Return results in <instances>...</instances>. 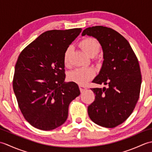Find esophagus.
I'll return each instance as SVG.
<instances>
[{
  "instance_id": "obj_1",
  "label": "esophagus",
  "mask_w": 152,
  "mask_h": 152,
  "mask_svg": "<svg viewBox=\"0 0 152 152\" xmlns=\"http://www.w3.org/2000/svg\"><path fill=\"white\" fill-rule=\"evenodd\" d=\"M79 88L80 89V91L81 92H83V91H85V90L87 89V88H86V87H84V86H80Z\"/></svg>"
}]
</instances>
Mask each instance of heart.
<instances>
[{"mask_svg": "<svg viewBox=\"0 0 152 152\" xmlns=\"http://www.w3.org/2000/svg\"><path fill=\"white\" fill-rule=\"evenodd\" d=\"M80 46L90 57H95L100 50V45L98 42L91 38H87L80 42ZM72 48L68 47L63 56V63L66 67L70 66V55ZM95 75V71L92 69L79 68L74 70L69 74V78L70 81L84 85Z\"/></svg>", "mask_w": 152, "mask_h": 152, "instance_id": "obj_1", "label": "heart"}]
</instances>
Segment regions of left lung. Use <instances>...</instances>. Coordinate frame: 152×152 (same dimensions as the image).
I'll return each mask as SVG.
<instances>
[{
	"label": "left lung",
	"mask_w": 152,
	"mask_h": 152,
	"mask_svg": "<svg viewBox=\"0 0 152 152\" xmlns=\"http://www.w3.org/2000/svg\"><path fill=\"white\" fill-rule=\"evenodd\" d=\"M82 35L94 37L101 44L104 61L93 82L108 86L91 89L95 98L88 106V115L96 124L115 127L129 117L139 99L142 77L138 61L129 42L110 28L88 27Z\"/></svg>",
	"instance_id": "8db88e82"
}]
</instances>
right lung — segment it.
Listing matches in <instances>:
<instances>
[{
    "instance_id": "1",
    "label": "right lung",
    "mask_w": 152,
    "mask_h": 152,
    "mask_svg": "<svg viewBox=\"0 0 152 152\" xmlns=\"http://www.w3.org/2000/svg\"><path fill=\"white\" fill-rule=\"evenodd\" d=\"M81 28L44 32L19 54L13 89L25 119L34 127L53 130L66 121L71 101L80 94L64 82L63 56Z\"/></svg>"
}]
</instances>
